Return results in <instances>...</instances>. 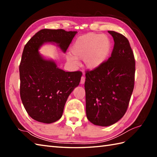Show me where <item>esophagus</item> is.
I'll return each mask as SVG.
<instances>
[{
	"label": "esophagus",
	"instance_id": "obj_1",
	"mask_svg": "<svg viewBox=\"0 0 157 157\" xmlns=\"http://www.w3.org/2000/svg\"><path fill=\"white\" fill-rule=\"evenodd\" d=\"M85 80H86V78H85V77H84V76H82L81 80H80V83H81V84H84Z\"/></svg>",
	"mask_w": 157,
	"mask_h": 157
}]
</instances>
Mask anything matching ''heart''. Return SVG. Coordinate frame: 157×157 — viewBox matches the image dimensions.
<instances>
[{"label": "heart", "instance_id": "b5f03b06", "mask_svg": "<svg viewBox=\"0 0 157 157\" xmlns=\"http://www.w3.org/2000/svg\"><path fill=\"white\" fill-rule=\"evenodd\" d=\"M111 48V41L107 36L90 33L78 38L73 46L71 52L75 59L84 60L86 66L93 69L106 61ZM68 60L75 63L71 56H68Z\"/></svg>", "mask_w": 157, "mask_h": 157}]
</instances>
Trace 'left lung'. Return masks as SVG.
I'll use <instances>...</instances> for the list:
<instances>
[{
	"label": "left lung",
	"mask_w": 157,
	"mask_h": 157,
	"mask_svg": "<svg viewBox=\"0 0 157 157\" xmlns=\"http://www.w3.org/2000/svg\"><path fill=\"white\" fill-rule=\"evenodd\" d=\"M108 32L115 42L111 56L86 71L84 84L87 118L100 126L111 125L123 117L135 82V58L128 40L118 32Z\"/></svg>",
	"instance_id": "8db88e82"
}]
</instances>
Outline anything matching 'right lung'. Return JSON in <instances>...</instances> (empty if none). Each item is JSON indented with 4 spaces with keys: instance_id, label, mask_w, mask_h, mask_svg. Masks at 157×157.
I'll use <instances>...</instances> for the list:
<instances>
[{
    "instance_id": "obj_1",
    "label": "right lung",
    "mask_w": 157,
    "mask_h": 157,
    "mask_svg": "<svg viewBox=\"0 0 157 157\" xmlns=\"http://www.w3.org/2000/svg\"><path fill=\"white\" fill-rule=\"evenodd\" d=\"M77 32L43 29L24 46L19 65L20 96L26 111L36 121L51 123L62 117L68 96L80 82L79 71L65 72L56 63L43 59L38 49L55 42L66 52Z\"/></svg>"
}]
</instances>
